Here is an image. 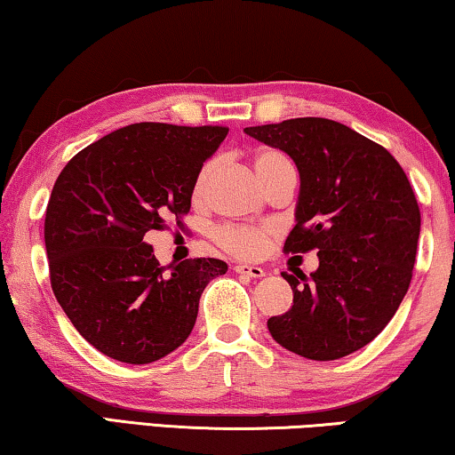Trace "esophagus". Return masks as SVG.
Instances as JSON below:
<instances>
[{
	"label": "esophagus",
	"instance_id": "esophagus-1",
	"mask_svg": "<svg viewBox=\"0 0 455 455\" xmlns=\"http://www.w3.org/2000/svg\"><path fill=\"white\" fill-rule=\"evenodd\" d=\"M234 271L238 273V275L252 276V279H260V276H265V268L254 267V265H235Z\"/></svg>",
	"mask_w": 455,
	"mask_h": 455
}]
</instances>
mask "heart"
Listing matches in <instances>:
<instances>
[{"instance_id":"1","label":"heart","mask_w":455,"mask_h":455,"mask_svg":"<svg viewBox=\"0 0 455 455\" xmlns=\"http://www.w3.org/2000/svg\"><path fill=\"white\" fill-rule=\"evenodd\" d=\"M283 166H291V162H289V157L279 149H262L254 157V172L262 184H267V180ZM213 170V162H207L201 166L193 187L195 199H201V196L205 195L209 182H212ZM271 235L273 232L267 228L223 226L221 229H217L215 240L229 254L240 256V259H256V256L265 254L268 242H271Z\"/></svg>"}]
</instances>
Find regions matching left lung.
<instances>
[{
    "instance_id": "left-lung-1",
    "label": "left lung",
    "mask_w": 455,
    "mask_h": 455,
    "mask_svg": "<svg viewBox=\"0 0 455 455\" xmlns=\"http://www.w3.org/2000/svg\"><path fill=\"white\" fill-rule=\"evenodd\" d=\"M243 131L298 166L295 228L283 250L320 259L309 276L283 273L293 306L268 318V332L306 359L347 357L384 331L411 285L420 232L411 182L390 151L331 118Z\"/></svg>"
}]
</instances>
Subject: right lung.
Segmentation results:
<instances>
[{
  "instance_id": "1",
  "label": "right lung",
  "mask_w": 455,
  "mask_h": 455,
  "mask_svg": "<svg viewBox=\"0 0 455 455\" xmlns=\"http://www.w3.org/2000/svg\"><path fill=\"white\" fill-rule=\"evenodd\" d=\"M228 127L135 123L82 149L52 187L44 246L52 293L76 331L110 359L146 365L193 331L220 259L164 271L143 240L168 215L190 212L195 179Z\"/></svg>"
}]
</instances>
